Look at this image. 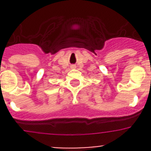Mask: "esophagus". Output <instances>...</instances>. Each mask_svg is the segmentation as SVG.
I'll use <instances>...</instances> for the list:
<instances>
[{
    "label": "esophagus",
    "mask_w": 151,
    "mask_h": 151,
    "mask_svg": "<svg viewBox=\"0 0 151 151\" xmlns=\"http://www.w3.org/2000/svg\"><path fill=\"white\" fill-rule=\"evenodd\" d=\"M71 68H75V66H74V65H72V66H71Z\"/></svg>",
    "instance_id": "1"
}]
</instances>
